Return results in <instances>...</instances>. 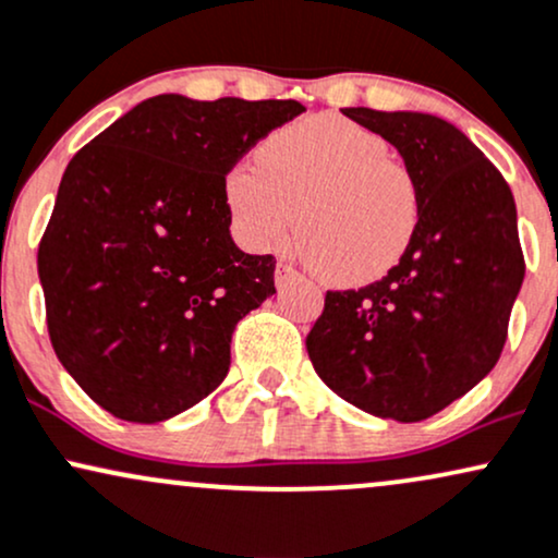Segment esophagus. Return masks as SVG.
Masks as SVG:
<instances>
[{
    "label": "esophagus",
    "instance_id": "obj_1",
    "mask_svg": "<svg viewBox=\"0 0 558 558\" xmlns=\"http://www.w3.org/2000/svg\"><path fill=\"white\" fill-rule=\"evenodd\" d=\"M298 277H300V274L294 271V268H292L290 264H279L277 271H274V279H277V287L287 284V281H292V279H298Z\"/></svg>",
    "mask_w": 558,
    "mask_h": 558
}]
</instances>
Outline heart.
Instances as JSON below:
<instances>
[{"instance_id":"heart-1","label":"heart","mask_w":558,"mask_h":558,"mask_svg":"<svg viewBox=\"0 0 558 558\" xmlns=\"http://www.w3.org/2000/svg\"><path fill=\"white\" fill-rule=\"evenodd\" d=\"M227 203L242 240L277 247L296 227L326 281L365 284L408 251L421 219L415 177L373 130L313 117L274 133L258 156L229 169Z\"/></svg>"}]
</instances>
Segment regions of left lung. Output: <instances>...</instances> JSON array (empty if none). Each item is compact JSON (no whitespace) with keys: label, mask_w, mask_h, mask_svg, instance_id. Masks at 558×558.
Instances as JSON below:
<instances>
[{"label":"left lung","mask_w":558,"mask_h":558,"mask_svg":"<svg viewBox=\"0 0 558 558\" xmlns=\"http://www.w3.org/2000/svg\"><path fill=\"white\" fill-rule=\"evenodd\" d=\"M415 177L421 219L384 279L326 292L307 355L333 395L417 423L488 376L525 279L512 190L454 124L421 111L344 109Z\"/></svg>","instance_id":"1"}]
</instances>
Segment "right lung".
<instances>
[{"mask_svg":"<svg viewBox=\"0 0 558 558\" xmlns=\"http://www.w3.org/2000/svg\"><path fill=\"white\" fill-rule=\"evenodd\" d=\"M303 111L161 94L72 156L38 279L59 363L114 417L167 421L225 381L234 326L277 292V258L229 234L227 174Z\"/></svg>","mask_w":558,"mask_h":558,"instance_id":"right-lung-1","label":"right lung"}]
</instances>
